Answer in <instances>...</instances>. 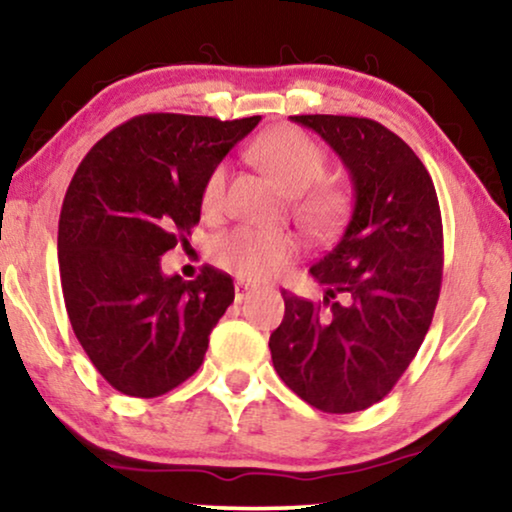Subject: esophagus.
I'll return each instance as SVG.
<instances>
[{"label":"esophagus","mask_w":512,"mask_h":512,"mask_svg":"<svg viewBox=\"0 0 512 512\" xmlns=\"http://www.w3.org/2000/svg\"><path fill=\"white\" fill-rule=\"evenodd\" d=\"M254 291H256L254 284H249V282H237V284H235V300H237V303H242V300H247Z\"/></svg>","instance_id":"esophagus-1"}]
</instances>
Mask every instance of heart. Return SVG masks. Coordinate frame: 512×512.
Returning <instances> with one entry per match:
<instances>
[{"label": "heart", "instance_id": "heart-1", "mask_svg": "<svg viewBox=\"0 0 512 512\" xmlns=\"http://www.w3.org/2000/svg\"><path fill=\"white\" fill-rule=\"evenodd\" d=\"M254 153L265 170L291 195L296 219L314 237H328L345 223L349 195L345 188L324 181L328 156L310 135L298 128H275L258 139ZM226 188V167L216 165L202 184V207L219 209ZM214 261L242 279L263 282L289 268L298 254V240L286 230L240 226L216 237Z\"/></svg>", "mask_w": 512, "mask_h": 512}]
</instances>
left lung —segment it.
I'll list each match as a JSON object with an SVG mask.
<instances>
[{"mask_svg": "<svg viewBox=\"0 0 512 512\" xmlns=\"http://www.w3.org/2000/svg\"><path fill=\"white\" fill-rule=\"evenodd\" d=\"M291 121L342 158L354 212L340 242L310 268L324 300L282 291L270 354L293 394L347 415L382 401L422 347L443 282V219L424 163L382 123L328 114Z\"/></svg>", "mask_w": 512, "mask_h": 512, "instance_id": "obj_1", "label": "left lung"}]
</instances>
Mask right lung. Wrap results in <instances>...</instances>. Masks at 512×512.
Segmentation results:
<instances>
[{
    "mask_svg": "<svg viewBox=\"0 0 512 512\" xmlns=\"http://www.w3.org/2000/svg\"><path fill=\"white\" fill-rule=\"evenodd\" d=\"M258 121L135 116L69 181L58 223L62 296L83 352L125 396H163L205 361L233 279L209 265L193 282L165 277L160 256L191 235L207 174Z\"/></svg>",
    "mask_w": 512,
    "mask_h": 512,
    "instance_id": "add662e5",
    "label": "right lung"
}]
</instances>
